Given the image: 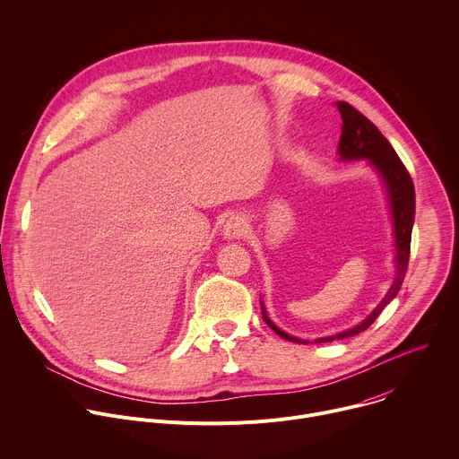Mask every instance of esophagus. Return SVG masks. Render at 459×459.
I'll use <instances>...</instances> for the list:
<instances>
[{
  "label": "esophagus",
  "instance_id": "34e87169",
  "mask_svg": "<svg viewBox=\"0 0 459 459\" xmlns=\"http://www.w3.org/2000/svg\"><path fill=\"white\" fill-rule=\"evenodd\" d=\"M247 220L243 218V216H238V214H234V216H230L229 220H227V223L223 225V236L227 238V239H238V238H241L245 232H247Z\"/></svg>",
  "mask_w": 459,
  "mask_h": 459
}]
</instances>
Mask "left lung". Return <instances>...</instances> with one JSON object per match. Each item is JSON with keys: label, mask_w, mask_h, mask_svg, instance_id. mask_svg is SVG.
<instances>
[{"label": "left lung", "mask_w": 459, "mask_h": 459, "mask_svg": "<svg viewBox=\"0 0 459 459\" xmlns=\"http://www.w3.org/2000/svg\"><path fill=\"white\" fill-rule=\"evenodd\" d=\"M337 108L342 117V134L339 142V152L342 160H359V159H369V164L377 168V171L382 175L387 193H389V202H391V211H393V221H394V239H396V277L387 291V295L382 299V302L373 310V314L360 323L359 326L333 335V337H325L316 342H332L335 339H346L353 337L364 330H368L377 317L382 314V310L387 307V304L396 297V293L402 288L407 264H409V254H411V232H412V223H414V186L412 178L396 155V151L389 143V140L378 131V127L364 117L357 108L351 104L339 100ZM263 319L264 323L282 339L290 342H304L300 339H295L284 332H281L264 314L263 308Z\"/></svg>", "instance_id": "obj_1"}]
</instances>
